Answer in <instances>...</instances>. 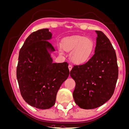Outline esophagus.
Wrapping results in <instances>:
<instances>
[{
	"instance_id": "1",
	"label": "esophagus",
	"mask_w": 129,
	"mask_h": 129,
	"mask_svg": "<svg viewBox=\"0 0 129 129\" xmlns=\"http://www.w3.org/2000/svg\"><path fill=\"white\" fill-rule=\"evenodd\" d=\"M68 68H69V71H71V70H72V66L71 65V64H69V65L68 66Z\"/></svg>"
}]
</instances>
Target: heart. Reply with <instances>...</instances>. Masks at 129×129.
<instances>
[{
  "mask_svg": "<svg viewBox=\"0 0 129 129\" xmlns=\"http://www.w3.org/2000/svg\"><path fill=\"white\" fill-rule=\"evenodd\" d=\"M95 44L91 38L84 36H73L64 38L62 48L67 52H71L70 58L76 64H82L88 61L92 55ZM61 50V49H60Z\"/></svg>",
  "mask_w": 129,
  "mask_h": 129,
  "instance_id": "1",
  "label": "heart"
}]
</instances>
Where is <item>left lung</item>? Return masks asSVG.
Returning <instances> with one entry per match:
<instances>
[{"label":"left lung","mask_w":129,"mask_h":129,"mask_svg":"<svg viewBox=\"0 0 129 129\" xmlns=\"http://www.w3.org/2000/svg\"><path fill=\"white\" fill-rule=\"evenodd\" d=\"M96 32L94 54L84 64L74 66L70 72L76 83L74 100L78 106L84 109L99 107L110 100L118 76L114 47L102 32Z\"/></svg>","instance_id":"1"}]
</instances>
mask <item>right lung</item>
Wrapping results in <instances>:
<instances>
[{
    "instance_id": "obj_1",
    "label": "right lung",
    "mask_w": 129,
    "mask_h": 129,
    "mask_svg": "<svg viewBox=\"0 0 129 129\" xmlns=\"http://www.w3.org/2000/svg\"><path fill=\"white\" fill-rule=\"evenodd\" d=\"M52 36L48 28L33 32L19 54L17 78L21 95L28 104L40 109L55 104L58 89L69 74L67 62L53 63L48 50L55 49L47 41Z\"/></svg>"
}]
</instances>
